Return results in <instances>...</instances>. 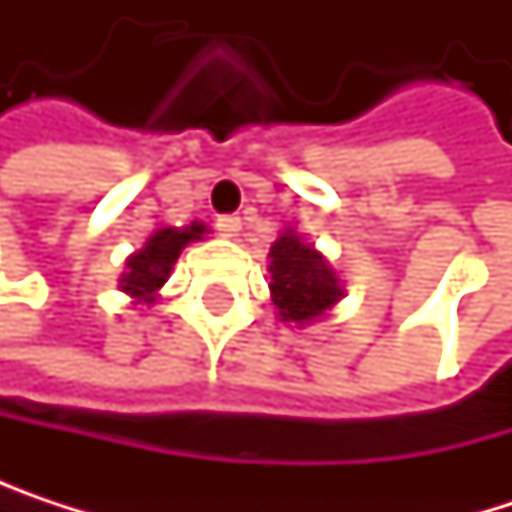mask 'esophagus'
I'll return each mask as SVG.
<instances>
[{
    "label": "esophagus",
    "instance_id": "1",
    "mask_svg": "<svg viewBox=\"0 0 512 512\" xmlns=\"http://www.w3.org/2000/svg\"><path fill=\"white\" fill-rule=\"evenodd\" d=\"M216 228H219L222 237H237L240 228H243V222H240V216H219L216 219Z\"/></svg>",
    "mask_w": 512,
    "mask_h": 512
}]
</instances>
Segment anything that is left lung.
<instances>
[{"instance_id": "1", "label": "left lung", "mask_w": 512, "mask_h": 512, "mask_svg": "<svg viewBox=\"0 0 512 512\" xmlns=\"http://www.w3.org/2000/svg\"><path fill=\"white\" fill-rule=\"evenodd\" d=\"M269 257L272 302L287 323H308L341 299V287L329 263L311 246H305L293 231L281 234L272 243Z\"/></svg>"}]
</instances>
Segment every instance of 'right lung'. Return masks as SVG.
<instances>
[{
    "instance_id": "1",
    "label": "right lung",
    "mask_w": 512,
    "mask_h": 512,
    "mask_svg": "<svg viewBox=\"0 0 512 512\" xmlns=\"http://www.w3.org/2000/svg\"><path fill=\"white\" fill-rule=\"evenodd\" d=\"M201 234H204V225H198V222L183 228V231H177V228L156 231L154 237L145 243V249L127 260L121 290L136 296L139 302H154V293L165 284L171 263L177 260L180 249L192 240H201Z\"/></svg>"
}]
</instances>
